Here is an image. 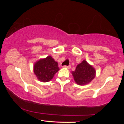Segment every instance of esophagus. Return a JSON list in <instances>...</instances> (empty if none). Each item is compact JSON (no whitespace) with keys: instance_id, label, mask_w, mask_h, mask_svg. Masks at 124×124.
Listing matches in <instances>:
<instances>
[{"instance_id":"1","label":"esophagus","mask_w":124,"mask_h":124,"mask_svg":"<svg viewBox=\"0 0 124 124\" xmlns=\"http://www.w3.org/2000/svg\"><path fill=\"white\" fill-rule=\"evenodd\" d=\"M63 68H67V69H70L71 68V66L70 65H69V66H66V65H65V66H63Z\"/></svg>"}]
</instances>
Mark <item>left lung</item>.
Segmentation results:
<instances>
[{"label":"left lung","instance_id":"obj_1","mask_svg":"<svg viewBox=\"0 0 124 124\" xmlns=\"http://www.w3.org/2000/svg\"><path fill=\"white\" fill-rule=\"evenodd\" d=\"M74 80L79 85H86L90 83L96 76V70L92 65L84 60L77 65L75 71L72 72Z\"/></svg>","mask_w":124,"mask_h":124}]
</instances>
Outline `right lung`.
Here are the masks:
<instances>
[{
	"mask_svg": "<svg viewBox=\"0 0 124 124\" xmlns=\"http://www.w3.org/2000/svg\"><path fill=\"white\" fill-rule=\"evenodd\" d=\"M59 70L58 62L51 56L39 59L34 65V74L38 80L42 82L50 81Z\"/></svg>",
	"mask_w": 124,
	"mask_h": 124,
	"instance_id": "add662e5",
	"label": "right lung"
}]
</instances>
